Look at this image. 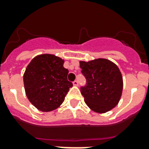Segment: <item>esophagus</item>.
<instances>
[{
  "label": "esophagus",
  "instance_id": "esophagus-1",
  "mask_svg": "<svg viewBox=\"0 0 149 149\" xmlns=\"http://www.w3.org/2000/svg\"><path fill=\"white\" fill-rule=\"evenodd\" d=\"M73 85L74 86H78V84H79V82H78V80H75V81H73Z\"/></svg>",
  "mask_w": 149,
  "mask_h": 149
}]
</instances>
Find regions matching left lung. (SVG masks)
I'll use <instances>...</instances> for the list:
<instances>
[{"instance_id": "8db88e82", "label": "left lung", "mask_w": 149, "mask_h": 149, "mask_svg": "<svg viewBox=\"0 0 149 149\" xmlns=\"http://www.w3.org/2000/svg\"><path fill=\"white\" fill-rule=\"evenodd\" d=\"M86 84L80 87L86 105L92 111L105 113L118 104L123 90V79L118 67L106 58L79 62Z\"/></svg>"}]
</instances>
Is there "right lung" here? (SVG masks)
<instances>
[{
    "label": "right lung",
    "mask_w": 149,
    "mask_h": 149,
    "mask_svg": "<svg viewBox=\"0 0 149 149\" xmlns=\"http://www.w3.org/2000/svg\"><path fill=\"white\" fill-rule=\"evenodd\" d=\"M64 60L51 54L36 56L24 73V90L28 99L39 111H53L65 100L72 84L67 79L69 70Z\"/></svg>",
    "instance_id": "add662e5"
}]
</instances>
